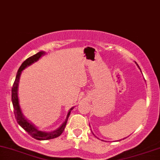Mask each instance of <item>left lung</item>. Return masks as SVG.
<instances>
[{
    "label": "left lung",
    "instance_id": "1",
    "mask_svg": "<svg viewBox=\"0 0 160 160\" xmlns=\"http://www.w3.org/2000/svg\"><path fill=\"white\" fill-rule=\"evenodd\" d=\"M135 63H136V62H135ZM137 64V63H136ZM137 65H138V64H137ZM138 68H139V66H138Z\"/></svg>",
    "mask_w": 160,
    "mask_h": 160
}]
</instances>
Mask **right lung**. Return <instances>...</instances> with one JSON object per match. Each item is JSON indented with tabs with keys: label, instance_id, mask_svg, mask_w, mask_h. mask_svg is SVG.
I'll return each instance as SVG.
<instances>
[{
	"label": "right lung",
	"instance_id": "obj_1",
	"mask_svg": "<svg viewBox=\"0 0 160 160\" xmlns=\"http://www.w3.org/2000/svg\"><path fill=\"white\" fill-rule=\"evenodd\" d=\"M45 52L41 51V52H38L37 54L34 55V56L29 57L22 64V65L20 66V68L18 70L17 74H16V77L15 79V81L13 82V85H12V105H13V109H14V114H15V118L16 121H17L18 123L19 124L20 126H22L25 131L27 132L29 135H31L32 138L37 139V140H49V139L56 138L58 137L59 135H62V133L63 132L64 129H65L66 123H67L68 118L69 117L70 113H71V111L73 109L71 108L68 113L67 115V118H66V120L65 121L63 124L60 126L58 129L55 130V131L51 132H42L38 130V128L34 127L33 125L29 122L26 119H25V117L22 116V113L21 109H20L19 104V99H18V85H19V78L20 75H21L22 71L24 70L27 66H29L32 65V63H34V62H37L38 59L41 57L43 55H44Z\"/></svg>",
	"mask_w": 160,
	"mask_h": 160
}]
</instances>
